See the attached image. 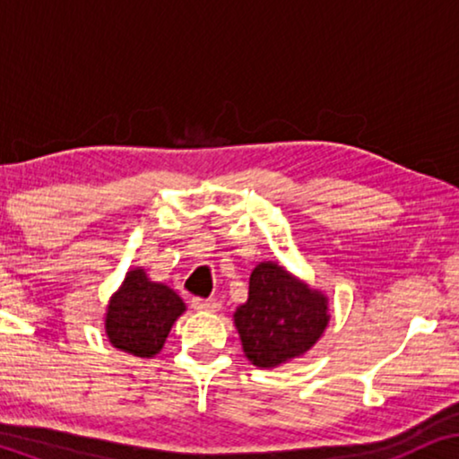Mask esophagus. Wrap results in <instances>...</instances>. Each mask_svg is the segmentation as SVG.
I'll return each instance as SVG.
<instances>
[{"instance_id": "1", "label": "esophagus", "mask_w": 459, "mask_h": 459, "mask_svg": "<svg viewBox=\"0 0 459 459\" xmlns=\"http://www.w3.org/2000/svg\"><path fill=\"white\" fill-rule=\"evenodd\" d=\"M192 307L198 311H219V303L212 299H192Z\"/></svg>"}]
</instances>
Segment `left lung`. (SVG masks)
<instances>
[{
	"label": "left lung",
	"instance_id": "left-lung-1",
	"mask_svg": "<svg viewBox=\"0 0 459 459\" xmlns=\"http://www.w3.org/2000/svg\"><path fill=\"white\" fill-rule=\"evenodd\" d=\"M328 319L324 294L269 261L250 273L248 300L234 313L244 353L256 368H275L303 355Z\"/></svg>",
	"mask_w": 459,
	"mask_h": 459
}]
</instances>
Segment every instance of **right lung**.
Wrapping results in <instances>:
<instances>
[{
    "mask_svg": "<svg viewBox=\"0 0 459 459\" xmlns=\"http://www.w3.org/2000/svg\"><path fill=\"white\" fill-rule=\"evenodd\" d=\"M184 311V300L171 288L154 284L143 269H134L110 299L106 334L125 353L152 357L162 349L173 322Z\"/></svg>",
    "mask_w": 459,
    "mask_h": 459,
    "instance_id": "add662e5",
    "label": "right lung"
}]
</instances>
